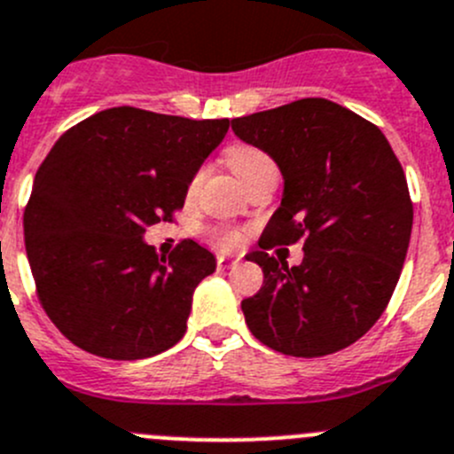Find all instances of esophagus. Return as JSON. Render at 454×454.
<instances>
[{
	"mask_svg": "<svg viewBox=\"0 0 454 454\" xmlns=\"http://www.w3.org/2000/svg\"><path fill=\"white\" fill-rule=\"evenodd\" d=\"M239 263V257H228V254H217V268L219 270H228Z\"/></svg>",
	"mask_w": 454,
	"mask_h": 454,
	"instance_id": "1",
	"label": "esophagus"
}]
</instances>
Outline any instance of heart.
<instances>
[{"instance_id":"heart-1","label":"heart","mask_w":454,"mask_h":454,"mask_svg":"<svg viewBox=\"0 0 454 454\" xmlns=\"http://www.w3.org/2000/svg\"><path fill=\"white\" fill-rule=\"evenodd\" d=\"M226 161L246 186H248L257 175H262L263 170L277 168L272 157L268 155L266 151H262V148L253 146V144H232L226 151ZM200 184L201 173H197L195 177L191 179V184H188V192L192 195V192L200 188ZM213 237L222 248H237V246L241 244V232L231 231V228H217V231L213 232Z\"/></svg>"}]
</instances>
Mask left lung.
I'll return each instance as SVG.
<instances>
[{"label":"left lung","mask_w":454,"mask_h":454,"mask_svg":"<svg viewBox=\"0 0 454 454\" xmlns=\"http://www.w3.org/2000/svg\"><path fill=\"white\" fill-rule=\"evenodd\" d=\"M284 175L281 206L259 246L304 239L288 269L262 250L257 294L241 301L250 333L293 357L348 348L388 306L412 231V201L397 155L375 124L321 97L231 121Z\"/></svg>","instance_id":"left-lung-1"}]
</instances>
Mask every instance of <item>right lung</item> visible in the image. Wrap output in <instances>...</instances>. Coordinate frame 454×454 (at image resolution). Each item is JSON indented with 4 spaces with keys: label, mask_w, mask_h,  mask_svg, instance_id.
I'll use <instances>...</instances> for the list:
<instances>
[{
    "label": "right lung",
    "mask_w": 454,
    "mask_h": 454,
    "mask_svg": "<svg viewBox=\"0 0 454 454\" xmlns=\"http://www.w3.org/2000/svg\"><path fill=\"white\" fill-rule=\"evenodd\" d=\"M228 120L120 106L66 130L39 166L24 210L37 297L68 341L106 359H144L186 333L192 293L215 257L182 239L160 257L142 239L173 222Z\"/></svg>",
    "instance_id": "right-lung-1"
}]
</instances>
